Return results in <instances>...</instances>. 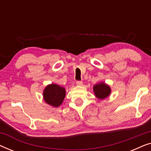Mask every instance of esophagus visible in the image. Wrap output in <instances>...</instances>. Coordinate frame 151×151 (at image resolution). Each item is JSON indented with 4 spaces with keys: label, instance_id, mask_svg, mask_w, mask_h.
I'll return each instance as SVG.
<instances>
[{
    "label": "esophagus",
    "instance_id": "34e87169",
    "mask_svg": "<svg viewBox=\"0 0 151 151\" xmlns=\"http://www.w3.org/2000/svg\"><path fill=\"white\" fill-rule=\"evenodd\" d=\"M76 84L78 86H82V81H77L76 82Z\"/></svg>",
    "mask_w": 151,
    "mask_h": 151
}]
</instances>
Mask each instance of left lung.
<instances>
[{
    "mask_svg": "<svg viewBox=\"0 0 151 151\" xmlns=\"http://www.w3.org/2000/svg\"><path fill=\"white\" fill-rule=\"evenodd\" d=\"M93 88L95 96L100 100L106 98L111 92L110 86L103 82L95 84Z\"/></svg>",
    "mask_w": 151,
    "mask_h": 151,
    "instance_id": "8db88e82",
    "label": "left lung"
}]
</instances>
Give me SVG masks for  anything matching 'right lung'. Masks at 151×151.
<instances>
[{
    "mask_svg": "<svg viewBox=\"0 0 151 151\" xmlns=\"http://www.w3.org/2000/svg\"><path fill=\"white\" fill-rule=\"evenodd\" d=\"M65 88L56 84L47 85L43 91V98L47 104L53 107H58L65 98Z\"/></svg>",
    "mask_w": 151,
    "mask_h": 151,
    "instance_id": "1",
    "label": "right lung"
}]
</instances>
